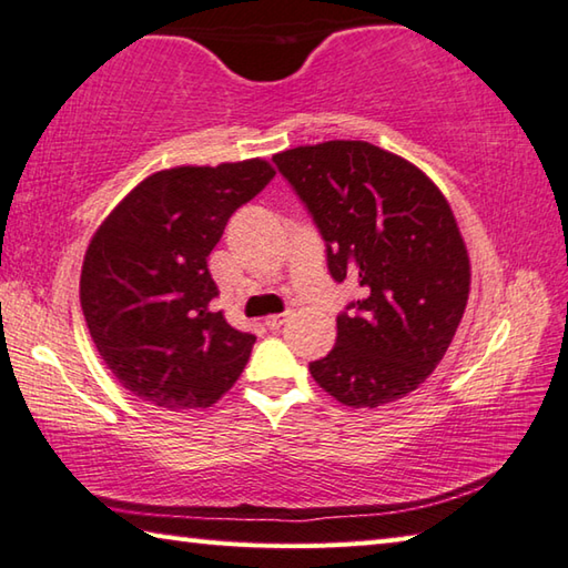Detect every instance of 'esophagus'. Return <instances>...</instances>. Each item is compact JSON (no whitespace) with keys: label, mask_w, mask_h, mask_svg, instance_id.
<instances>
[{"label":"esophagus","mask_w":568,"mask_h":568,"mask_svg":"<svg viewBox=\"0 0 568 568\" xmlns=\"http://www.w3.org/2000/svg\"><path fill=\"white\" fill-rule=\"evenodd\" d=\"M285 321H287V313H281V315H271V318H265V325L271 331H281L283 325H285Z\"/></svg>","instance_id":"1"}]
</instances>
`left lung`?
<instances>
[{
    "label": "left lung",
    "instance_id": "8db88e82",
    "mask_svg": "<svg viewBox=\"0 0 568 568\" xmlns=\"http://www.w3.org/2000/svg\"><path fill=\"white\" fill-rule=\"evenodd\" d=\"M273 162L318 225L331 275L363 287L311 376L351 408L408 396L446 355L470 291L468 250L444 192L363 140L293 148Z\"/></svg>",
    "mask_w": 568,
    "mask_h": 568
}]
</instances>
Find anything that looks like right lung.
Masks as SVG:
<instances>
[{
	"label": "right lung",
	"instance_id": "right-lung-1",
	"mask_svg": "<svg viewBox=\"0 0 568 568\" xmlns=\"http://www.w3.org/2000/svg\"><path fill=\"white\" fill-rule=\"evenodd\" d=\"M275 170L261 158L152 172L104 217L84 253L80 303L124 390L162 410L210 408L240 378L255 335L213 311L207 255L230 215Z\"/></svg>",
	"mask_w": 568,
	"mask_h": 568
}]
</instances>
